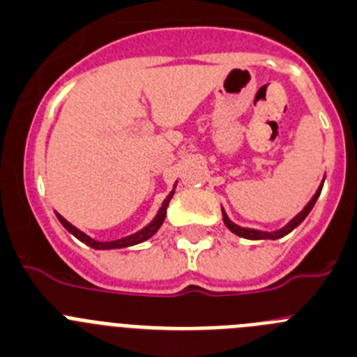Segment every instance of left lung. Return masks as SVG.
Wrapping results in <instances>:
<instances>
[{
    "label": "left lung",
    "mask_w": 357,
    "mask_h": 357,
    "mask_svg": "<svg viewBox=\"0 0 357 357\" xmlns=\"http://www.w3.org/2000/svg\"><path fill=\"white\" fill-rule=\"evenodd\" d=\"M324 179H326V176H324ZM324 179H322V181H320L319 188H317V192H314V194H313V197H311L310 201H307L306 206H304L303 210L298 211V213L295 215L294 218H291L290 222L284 224V226L279 227V229H275V231H261V229H252V227H242V226H238V224H234L233 220H231V218L227 217L226 210H224V208H222V220H224V224H226V227L231 231V233H234V234H236V236H242V238H247V240H278V238H282V236H287L288 233H291V231H294L295 227H297L298 224L303 222L304 218H306L307 215H310V211L313 210L314 202H317V199H319L320 192H322Z\"/></svg>",
    "instance_id": "obj_1"
}]
</instances>
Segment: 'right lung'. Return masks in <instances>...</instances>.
I'll use <instances>...</instances> for the list:
<instances>
[{
  "label": "right lung",
  "instance_id": "right-lung-1",
  "mask_svg": "<svg viewBox=\"0 0 357 357\" xmlns=\"http://www.w3.org/2000/svg\"><path fill=\"white\" fill-rule=\"evenodd\" d=\"M176 185H178V181L174 183V186H172V190L169 192V195H167L165 199H163L162 206L158 208V211H156V215L153 217V220H151L149 224H146V226L142 227V229L135 231V233L128 234V236H123V238L119 240H110V242H99V240H94L92 236H89L86 233H83L82 229H78L76 226H73V224L69 222V220H66V218L62 217L60 213H56L54 211V215H56V218L60 220V224H62L63 227H66L67 231H69L73 236H76V238L79 240V242H83L85 245L92 247V249L96 250H112V249H124V247H131V245H137V243H142L146 242V240H149L153 234L156 233V231L160 229V226L163 224V220H165V215H167V206H169V202H171L172 195H174V190H176Z\"/></svg>",
  "mask_w": 357,
  "mask_h": 357
}]
</instances>
